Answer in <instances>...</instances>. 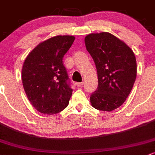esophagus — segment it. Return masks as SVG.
<instances>
[{"label":"esophagus","instance_id":"34e87169","mask_svg":"<svg viewBox=\"0 0 155 155\" xmlns=\"http://www.w3.org/2000/svg\"><path fill=\"white\" fill-rule=\"evenodd\" d=\"M75 84H76L77 87H82V85H83V82H78V83H76Z\"/></svg>","mask_w":155,"mask_h":155}]
</instances>
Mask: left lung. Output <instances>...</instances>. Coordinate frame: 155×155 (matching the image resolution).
I'll return each instance as SVG.
<instances>
[{
	"instance_id": "left-lung-1",
	"label": "left lung",
	"mask_w": 155,
	"mask_h": 155,
	"mask_svg": "<svg viewBox=\"0 0 155 155\" xmlns=\"http://www.w3.org/2000/svg\"><path fill=\"white\" fill-rule=\"evenodd\" d=\"M97 71L98 87L90 97L94 108L110 112L124 104L137 74L133 51L110 32L91 33L84 39Z\"/></svg>"
}]
</instances>
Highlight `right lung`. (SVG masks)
Here are the masks:
<instances>
[{
  "mask_svg": "<svg viewBox=\"0 0 155 155\" xmlns=\"http://www.w3.org/2000/svg\"><path fill=\"white\" fill-rule=\"evenodd\" d=\"M73 36H57L30 51L22 68V81L28 100L40 113L53 115L68 107L72 89L63 57L74 41Z\"/></svg>",
  "mask_w": 155,
  "mask_h": 155,
  "instance_id": "add662e5",
  "label": "right lung"
}]
</instances>
